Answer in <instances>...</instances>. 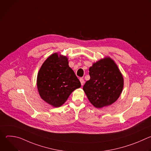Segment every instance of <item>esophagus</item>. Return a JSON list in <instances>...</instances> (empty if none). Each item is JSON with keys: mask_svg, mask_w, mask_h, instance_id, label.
<instances>
[{"mask_svg": "<svg viewBox=\"0 0 151 151\" xmlns=\"http://www.w3.org/2000/svg\"><path fill=\"white\" fill-rule=\"evenodd\" d=\"M79 80H80V82H81V85H83L84 84V80H83V78H80Z\"/></svg>", "mask_w": 151, "mask_h": 151, "instance_id": "obj_1", "label": "esophagus"}]
</instances>
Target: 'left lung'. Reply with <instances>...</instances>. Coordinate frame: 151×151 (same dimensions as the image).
I'll list each match as a JSON object with an SVG mask.
<instances>
[{
    "instance_id": "left-lung-1",
    "label": "left lung",
    "mask_w": 151,
    "mask_h": 151,
    "mask_svg": "<svg viewBox=\"0 0 151 151\" xmlns=\"http://www.w3.org/2000/svg\"><path fill=\"white\" fill-rule=\"evenodd\" d=\"M90 79L83 90L91 103L101 108L114 103L123 88L124 79L115 62L107 57L94 63L90 68Z\"/></svg>"
}]
</instances>
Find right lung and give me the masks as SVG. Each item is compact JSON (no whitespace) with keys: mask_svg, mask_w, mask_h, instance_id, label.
Listing matches in <instances>:
<instances>
[{"mask_svg":"<svg viewBox=\"0 0 151 151\" xmlns=\"http://www.w3.org/2000/svg\"><path fill=\"white\" fill-rule=\"evenodd\" d=\"M66 57L55 53L42 65L37 78V87L41 98L54 107H60L81 84L69 66Z\"/></svg>","mask_w":151,"mask_h":151,"instance_id":"add662e5","label":"right lung"}]
</instances>
